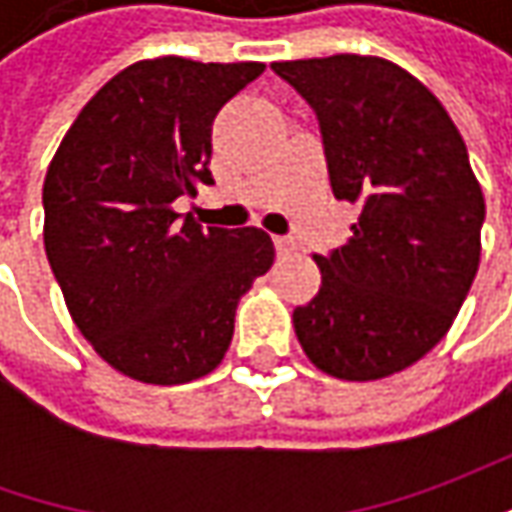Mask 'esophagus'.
I'll return each instance as SVG.
<instances>
[{
    "instance_id": "esophagus-1",
    "label": "esophagus",
    "mask_w": 512,
    "mask_h": 512,
    "mask_svg": "<svg viewBox=\"0 0 512 512\" xmlns=\"http://www.w3.org/2000/svg\"><path fill=\"white\" fill-rule=\"evenodd\" d=\"M273 242H276V253L279 256H293L296 253V242L290 236H276Z\"/></svg>"
}]
</instances>
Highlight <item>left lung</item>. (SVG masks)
Listing matches in <instances>:
<instances>
[{"instance_id":"8db88e82","label":"left lung","mask_w":512,"mask_h":512,"mask_svg":"<svg viewBox=\"0 0 512 512\" xmlns=\"http://www.w3.org/2000/svg\"><path fill=\"white\" fill-rule=\"evenodd\" d=\"M316 110L333 196L359 205L353 236L313 256L322 287L293 310L307 359L376 382L450 330L482 256L484 196L462 133L407 70L359 53L273 62Z\"/></svg>"}]
</instances>
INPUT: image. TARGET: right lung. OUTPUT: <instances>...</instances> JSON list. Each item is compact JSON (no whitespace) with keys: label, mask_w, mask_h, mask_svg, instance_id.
Segmentation results:
<instances>
[{"label":"right lung","mask_w":512,"mask_h":512,"mask_svg":"<svg viewBox=\"0 0 512 512\" xmlns=\"http://www.w3.org/2000/svg\"><path fill=\"white\" fill-rule=\"evenodd\" d=\"M262 62L142 59L116 73L50 162L45 253L82 336L145 384H185L225 359L236 305L273 265L259 227L173 210L210 176V128Z\"/></svg>","instance_id":"1"}]
</instances>
